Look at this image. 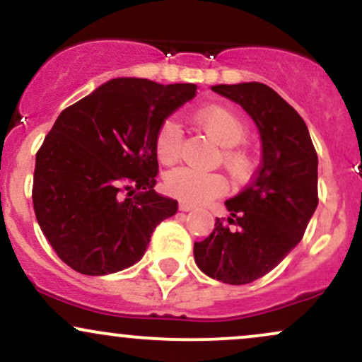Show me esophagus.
<instances>
[{
    "label": "esophagus",
    "instance_id": "34e87169",
    "mask_svg": "<svg viewBox=\"0 0 362 362\" xmlns=\"http://www.w3.org/2000/svg\"><path fill=\"white\" fill-rule=\"evenodd\" d=\"M178 209L184 211V213H189V211H194V206L189 204V202H180V204H178Z\"/></svg>",
    "mask_w": 362,
    "mask_h": 362
}]
</instances>
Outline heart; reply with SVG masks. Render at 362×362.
<instances>
[{
    "instance_id": "obj_1",
    "label": "heart",
    "mask_w": 362,
    "mask_h": 362,
    "mask_svg": "<svg viewBox=\"0 0 362 362\" xmlns=\"http://www.w3.org/2000/svg\"><path fill=\"white\" fill-rule=\"evenodd\" d=\"M194 119L223 148L240 146L248 136L245 120L235 110L218 105V103L199 107L195 110ZM180 148L182 129L175 119H167L165 122H161L156 132L155 149L158 160L161 163H172L180 156ZM226 163L236 173L247 172L250 167L248 158L242 151H235V149L226 151ZM165 189L173 197L192 202V204H201V202L223 195L228 190V184L218 173L199 172L190 167H178L167 173Z\"/></svg>"
}]
</instances>
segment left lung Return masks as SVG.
<instances>
[{"label": "left lung", "mask_w": 362, "mask_h": 362, "mask_svg": "<svg viewBox=\"0 0 362 362\" xmlns=\"http://www.w3.org/2000/svg\"><path fill=\"white\" fill-rule=\"evenodd\" d=\"M211 90L242 105L262 141L257 175L224 204L228 223L194 243V259L206 276L248 284L271 272L300 243L318 206V156L305 120L264 83L216 85Z\"/></svg>", "instance_id": "obj_1"}]
</instances>
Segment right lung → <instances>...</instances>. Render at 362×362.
Masks as SVG:
<instances>
[{"instance_id":"right-lung-1","label":"right lung","mask_w":362,"mask_h":362,"mask_svg":"<svg viewBox=\"0 0 362 362\" xmlns=\"http://www.w3.org/2000/svg\"><path fill=\"white\" fill-rule=\"evenodd\" d=\"M197 85L114 78L64 109L35 156L34 209L57 257L85 276L143 259L178 202L155 192L156 132Z\"/></svg>"}]
</instances>
